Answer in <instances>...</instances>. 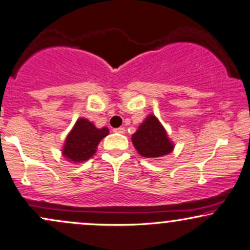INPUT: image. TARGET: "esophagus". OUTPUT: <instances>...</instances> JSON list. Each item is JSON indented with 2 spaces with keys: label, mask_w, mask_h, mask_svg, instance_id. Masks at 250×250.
Instances as JSON below:
<instances>
[{
  "label": "esophagus",
  "mask_w": 250,
  "mask_h": 250,
  "mask_svg": "<svg viewBox=\"0 0 250 250\" xmlns=\"http://www.w3.org/2000/svg\"><path fill=\"white\" fill-rule=\"evenodd\" d=\"M113 132H116V133H125V128H124V127H118V128H114Z\"/></svg>",
  "instance_id": "obj_1"
}]
</instances>
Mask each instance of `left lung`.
Wrapping results in <instances>:
<instances>
[{
    "label": "left lung",
    "instance_id": "8db88e82",
    "mask_svg": "<svg viewBox=\"0 0 250 250\" xmlns=\"http://www.w3.org/2000/svg\"><path fill=\"white\" fill-rule=\"evenodd\" d=\"M132 143L138 153L145 158H160L169 154L174 145L167 132L153 114H149L132 136Z\"/></svg>",
    "mask_w": 250,
    "mask_h": 250
}]
</instances>
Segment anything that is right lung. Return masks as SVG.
Instances as JSON below:
<instances>
[{
    "label": "right lung",
    "instance_id": "obj_1",
    "mask_svg": "<svg viewBox=\"0 0 250 250\" xmlns=\"http://www.w3.org/2000/svg\"><path fill=\"white\" fill-rule=\"evenodd\" d=\"M107 134V127L97 128L93 123L79 118L66 136L62 153L70 163H83L96 153L98 144Z\"/></svg>",
    "mask_w": 250,
    "mask_h": 250
}]
</instances>
